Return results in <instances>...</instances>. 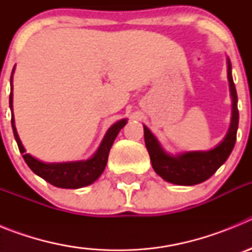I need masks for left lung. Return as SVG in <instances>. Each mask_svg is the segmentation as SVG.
<instances>
[{
  "instance_id": "obj_1",
  "label": "left lung",
  "mask_w": 252,
  "mask_h": 252,
  "mask_svg": "<svg viewBox=\"0 0 252 252\" xmlns=\"http://www.w3.org/2000/svg\"><path fill=\"white\" fill-rule=\"evenodd\" d=\"M227 78L230 82V92L232 98V117L228 132L215 149L208 151H188L179 155L166 153L158 139L146 126H144L145 145L150 155L151 164L158 175L169 183L178 186H194L209 179L217 169L230 157L236 142V133L239 127V110L237 93L231 73V62L227 59Z\"/></svg>"
}]
</instances>
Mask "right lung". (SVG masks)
<instances>
[{
	"label": "right lung",
	"instance_id": "add662e5",
	"mask_svg": "<svg viewBox=\"0 0 252 252\" xmlns=\"http://www.w3.org/2000/svg\"><path fill=\"white\" fill-rule=\"evenodd\" d=\"M15 70V68H13ZM12 70V74H13ZM10 108L12 110V75H11V93H10ZM127 124V120H120L113 124L104 135L98 150L95 151L91 159L81 160V161L70 162H43L37 160L36 158L31 157L30 154L25 153V148L22 146L21 140L17 135L16 127H15V119L13 113L11 116V125H12L13 136L17 142L20 153L22 158L29 165V168L34 171L35 174L43 178L48 183L53 184L58 188L77 189L82 187L90 186L93 182L98 179L99 175L103 173L106 168L108 154H110L112 144L116 136L119 135L120 130Z\"/></svg>",
	"mask_w": 252,
	"mask_h": 252
}]
</instances>
